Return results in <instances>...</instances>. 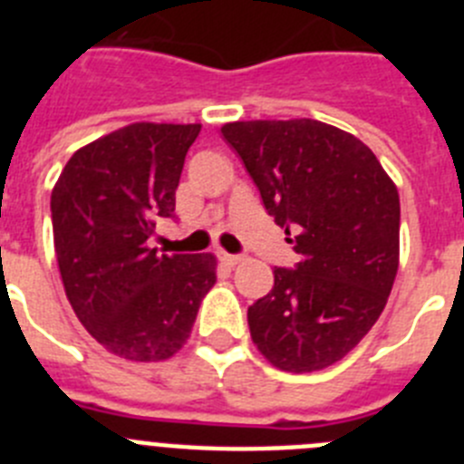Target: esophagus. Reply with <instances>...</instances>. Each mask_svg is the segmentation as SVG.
<instances>
[{
    "instance_id": "esophagus-1",
    "label": "esophagus",
    "mask_w": 464,
    "mask_h": 464,
    "mask_svg": "<svg viewBox=\"0 0 464 464\" xmlns=\"http://www.w3.org/2000/svg\"><path fill=\"white\" fill-rule=\"evenodd\" d=\"M220 257H223V262L229 265V267H235V265L244 262V256H232V253H220Z\"/></svg>"
}]
</instances>
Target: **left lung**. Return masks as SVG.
<instances>
[{
	"instance_id": "left-lung-1",
	"label": "left lung",
	"mask_w": 464,
	"mask_h": 464,
	"mask_svg": "<svg viewBox=\"0 0 464 464\" xmlns=\"http://www.w3.org/2000/svg\"><path fill=\"white\" fill-rule=\"evenodd\" d=\"M299 253L248 306L251 339L283 372L325 370L379 321L400 265V195L370 146L311 118L220 127Z\"/></svg>"
}]
</instances>
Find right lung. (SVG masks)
Here are the masks:
<instances>
[{"label": "right lung", "mask_w": 464, "mask_h": 464, "mask_svg": "<svg viewBox=\"0 0 464 464\" xmlns=\"http://www.w3.org/2000/svg\"><path fill=\"white\" fill-rule=\"evenodd\" d=\"M202 125L134 122L69 158L51 195L60 276L79 321L106 351L134 362L179 353L216 257L167 256L149 239L174 218L186 153Z\"/></svg>", "instance_id": "add662e5"}]
</instances>
